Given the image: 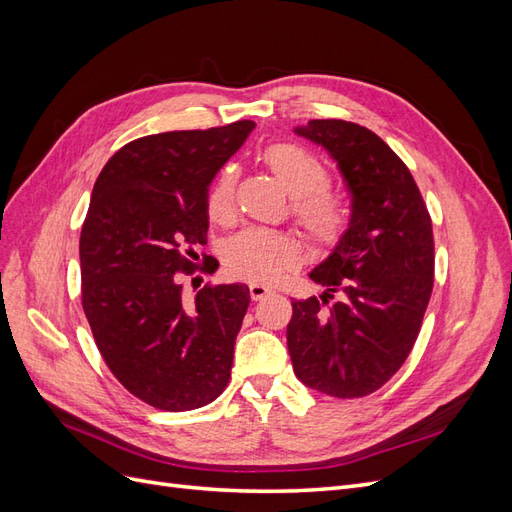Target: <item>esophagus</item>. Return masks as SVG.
<instances>
[{
  "label": "esophagus",
  "instance_id": "esophagus-1",
  "mask_svg": "<svg viewBox=\"0 0 512 512\" xmlns=\"http://www.w3.org/2000/svg\"><path fill=\"white\" fill-rule=\"evenodd\" d=\"M273 290L269 288V286H265V284H250V297H252V301H260V299H265L267 294H271Z\"/></svg>",
  "mask_w": 512,
  "mask_h": 512
}]
</instances>
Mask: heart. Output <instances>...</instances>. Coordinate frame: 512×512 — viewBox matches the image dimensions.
I'll list each match as a JSON object with an SVG mask.
<instances>
[{
    "label": "heart",
    "mask_w": 512,
    "mask_h": 512,
    "mask_svg": "<svg viewBox=\"0 0 512 512\" xmlns=\"http://www.w3.org/2000/svg\"><path fill=\"white\" fill-rule=\"evenodd\" d=\"M260 160L294 196L292 215L307 239L320 247H333L350 226L346 200L327 190L329 168L314 151L297 143H271L260 151ZM237 170L224 166L211 181L205 209L211 222L226 224L235 215ZM228 275L256 284H273L286 269L297 265L299 245L282 230L245 228L232 235L222 250Z\"/></svg>",
    "instance_id": "b5f03b06"
}]
</instances>
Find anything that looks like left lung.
Segmentation results:
<instances>
[{
	"label": "left lung",
	"instance_id": "1",
	"mask_svg": "<svg viewBox=\"0 0 512 512\" xmlns=\"http://www.w3.org/2000/svg\"><path fill=\"white\" fill-rule=\"evenodd\" d=\"M294 132L331 153L352 215L333 254L309 273L327 290L292 301V367L309 389L365 397L397 374L421 331L433 290L431 218L408 166L378 134L344 119H312Z\"/></svg>",
	"mask_w": 512,
	"mask_h": 512
}]
</instances>
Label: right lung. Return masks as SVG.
Returning <instances> with one entry per match:
<instances>
[{
	"label": "right lung",
	"mask_w": 512,
	"mask_h": 512,
	"mask_svg": "<svg viewBox=\"0 0 512 512\" xmlns=\"http://www.w3.org/2000/svg\"><path fill=\"white\" fill-rule=\"evenodd\" d=\"M254 126L136 138L106 162L91 192L79 243L85 316L113 376L158 410L203 408L228 384L250 288L207 284L185 299L179 273L198 267L207 190Z\"/></svg>",
	"instance_id": "obj_1"
}]
</instances>
